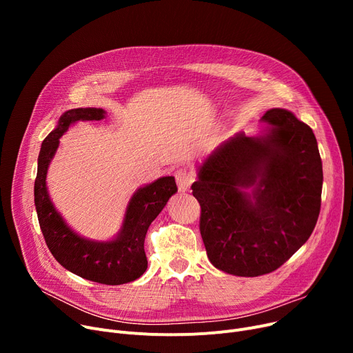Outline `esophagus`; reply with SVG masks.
I'll return each instance as SVG.
<instances>
[{"label": "esophagus", "mask_w": 353, "mask_h": 353, "mask_svg": "<svg viewBox=\"0 0 353 353\" xmlns=\"http://www.w3.org/2000/svg\"><path fill=\"white\" fill-rule=\"evenodd\" d=\"M176 181L179 192H188L194 181V174L188 169H180L176 172Z\"/></svg>", "instance_id": "obj_1"}]
</instances>
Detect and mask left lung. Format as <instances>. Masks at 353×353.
Segmentation results:
<instances>
[{
  "label": "left lung",
  "instance_id": "1",
  "mask_svg": "<svg viewBox=\"0 0 353 353\" xmlns=\"http://www.w3.org/2000/svg\"><path fill=\"white\" fill-rule=\"evenodd\" d=\"M262 121V136L239 133L220 144L192 184L209 261L234 276L281 268L321 212L323 172L312 128L283 108L266 111Z\"/></svg>",
  "mask_w": 353,
  "mask_h": 353
}]
</instances>
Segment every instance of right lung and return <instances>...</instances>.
I'll return each mask as SVG.
<instances>
[{"label":"right lung","mask_w":353,"mask_h":353,"mask_svg":"<svg viewBox=\"0 0 353 353\" xmlns=\"http://www.w3.org/2000/svg\"><path fill=\"white\" fill-rule=\"evenodd\" d=\"M103 108H72L60 117L59 125L44 139L34 183V201L46 243L63 268L83 279L103 285L133 282L145 272L144 239L148 226L176 192L173 176L160 177L140 188L130 199L119 236L110 242H94L74 233L50 200L46 177L48 164L59 148L60 137L79 120H101Z\"/></svg>","instance_id":"1"}]
</instances>
